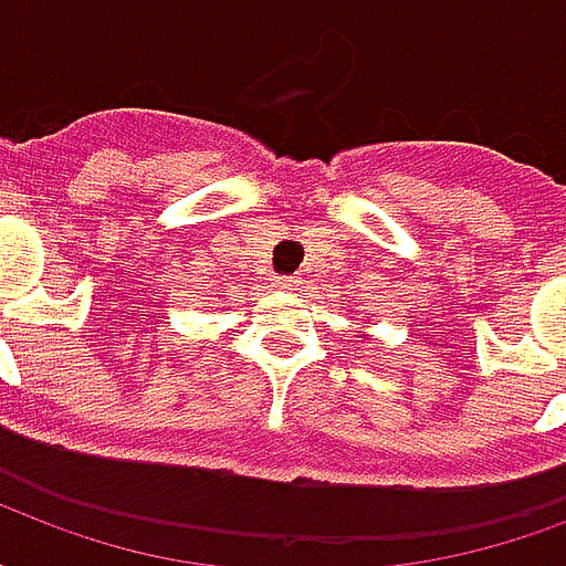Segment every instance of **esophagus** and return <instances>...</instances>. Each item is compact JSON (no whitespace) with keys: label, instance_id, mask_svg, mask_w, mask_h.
Instances as JSON below:
<instances>
[{"label":"esophagus","instance_id":"obj_1","mask_svg":"<svg viewBox=\"0 0 566 566\" xmlns=\"http://www.w3.org/2000/svg\"><path fill=\"white\" fill-rule=\"evenodd\" d=\"M296 275H282V279H279V287H284V291H294L296 287Z\"/></svg>","mask_w":566,"mask_h":566}]
</instances>
